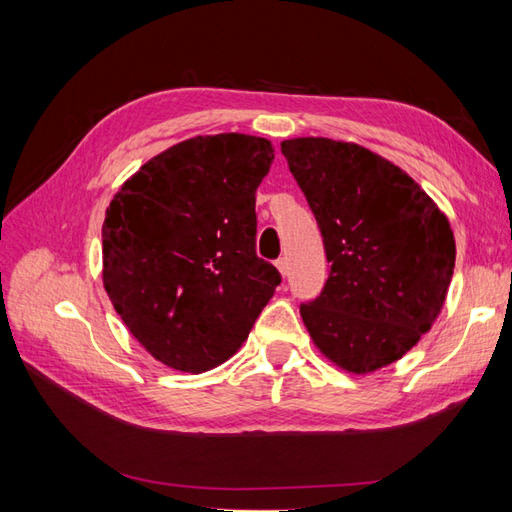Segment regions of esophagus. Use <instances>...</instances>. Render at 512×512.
I'll list each match as a JSON object with an SVG mask.
<instances>
[{
  "instance_id": "esophagus-1",
  "label": "esophagus",
  "mask_w": 512,
  "mask_h": 512,
  "mask_svg": "<svg viewBox=\"0 0 512 512\" xmlns=\"http://www.w3.org/2000/svg\"><path fill=\"white\" fill-rule=\"evenodd\" d=\"M275 264H277V270H279V273L286 277V275H288V259H286V257H279Z\"/></svg>"
}]
</instances>
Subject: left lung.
<instances>
[{
    "label": "left lung",
    "instance_id": "1",
    "mask_svg": "<svg viewBox=\"0 0 512 512\" xmlns=\"http://www.w3.org/2000/svg\"><path fill=\"white\" fill-rule=\"evenodd\" d=\"M323 237L330 277L301 303L321 354L354 374L405 356L431 330L455 266L451 224L394 162L332 138L281 143Z\"/></svg>",
    "mask_w": 512,
    "mask_h": 512
}]
</instances>
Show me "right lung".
I'll list each match as a JSON object with an SVG mask.
<instances>
[{
    "label": "right lung",
    "instance_id": "obj_1",
    "mask_svg": "<svg viewBox=\"0 0 512 512\" xmlns=\"http://www.w3.org/2000/svg\"><path fill=\"white\" fill-rule=\"evenodd\" d=\"M270 140L195 136L145 162L105 211L103 284L138 343L180 372L231 358L275 295L255 253Z\"/></svg>",
    "mask_w": 512,
    "mask_h": 512
}]
</instances>
